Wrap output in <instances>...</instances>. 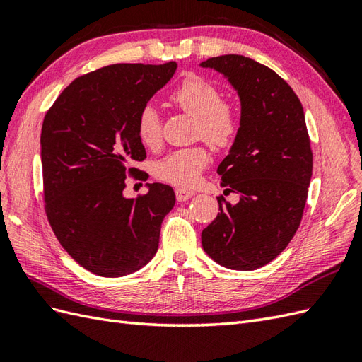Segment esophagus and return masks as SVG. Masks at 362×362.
Here are the masks:
<instances>
[{
	"label": "esophagus",
	"instance_id": "34e87169",
	"mask_svg": "<svg viewBox=\"0 0 362 362\" xmlns=\"http://www.w3.org/2000/svg\"><path fill=\"white\" fill-rule=\"evenodd\" d=\"M194 196V192L189 189H185V188H175V197H177L179 202H185Z\"/></svg>",
	"mask_w": 362,
	"mask_h": 362
}]
</instances>
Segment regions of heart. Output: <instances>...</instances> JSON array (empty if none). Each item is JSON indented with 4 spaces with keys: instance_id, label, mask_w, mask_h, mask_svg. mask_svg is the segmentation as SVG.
<instances>
[{
    "instance_id": "b5f03b06",
    "label": "heart",
    "mask_w": 362,
    "mask_h": 362,
    "mask_svg": "<svg viewBox=\"0 0 362 362\" xmlns=\"http://www.w3.org/2000/svg\"><path fill=\"white\" fill-rule=\"evenodd\" d=\"M170 100L185 113L196 117V134L214 150H226L235 142L242 128V110L223 100L214 82L199 75L183 78L170 93ZM137 137L146 148L156 150L162 142V119L151 104L141 108L136 120ZM209 153L203 145L180 148L156 160L153 173L159 180L191 187L206 168Z\"/></svg>"
}]
</instances>
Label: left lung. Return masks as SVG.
Here are the masks:
<instances>
[{"mask_svg": "<svg viewBox=\"0 0 362 362\" xmlns=\"http://www.w3.org/2000/svg\"><path fill=\"white\" fill-rule=\"evenodd\" d=\"M230 82L242 104V128L218 165L216 220L202 233L205 252L218 264L254 271L271 263L298 229L312 177V148L303 105L274 70L242 54L203 61Z\"/></svg>", "mask_w": 362, "mask_h": 362, "instance_id": "1", "label": "left lung"}]
</instances>
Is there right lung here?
<instances>
[{
	"instance_id": "right-lung-1",
	"label": "right lung",
	"mask_w": 362,
	"mask_h": 362,
	"mask_svg": "<svg viewBox=\"0 0 362 362\" xmlns=\"http://www.w3.org/2000/svg\"><path fill=\"white\" fill-rule=\"evenodd\" d=\"M177 64H115L79 76L47 111L41 132L45 214L61 246L100 276L133 274L159 247L160 226L175 203L168 185L127 199V175L146 153L139 111L168 82ZM146 180V177H145Z\"/></svg>"
}]
</instances>
